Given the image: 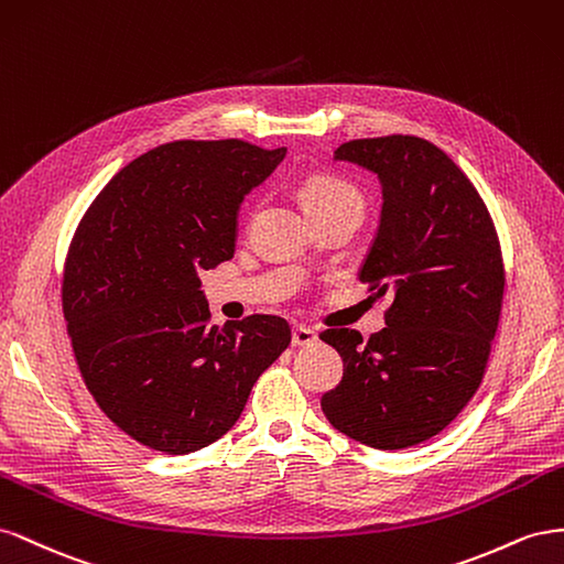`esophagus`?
Wrapping results in <instances>:
<instances>
[{
    "label": "esophagus",
    "mask_w": 564,
    "mask_h": 564,
    "mask_svg": "<svg viewBox=\"0 0 564 564\" xmlns=\"http://www.w3.org/2000/svg\"><path fill=\"white\" fill-rule=\"evenodd\" d=\"M318 340V335L307 326H295L293 328V345L295 347H310Z\"/></svg>",
    "instance_id": "obj_1"
}]
</instances>
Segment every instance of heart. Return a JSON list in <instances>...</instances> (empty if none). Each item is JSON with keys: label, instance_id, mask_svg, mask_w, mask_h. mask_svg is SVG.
<instances>
[{"label": "heart", "instance_id": "heart-1", "mask_svg": "<svg viewBox=\"0 0 564 564\" xmlns=\"http://www.w3.org/2000/svg\"><path fill=\"white\" fill-rule=\"evenodd\" d=\"M300 196L307 213L330 210V207H364L361 193L333 174H314L310 180H304Z\"/></svg>", "mask_w": 564, "mask_h": 564}]
</instances>
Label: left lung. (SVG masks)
<instances>
[{"label":"left lung","instance_id":"left-lung-1","mask_svg":"<svg viewBox=\"0 0 564 564\" xmlns=\"http://www.w3.org/2000/svg\"><path fill=\"white\" fill-rule=\"evenodd\" d=\"M335 160L378 174L380 227L359 281L394 300L368 340L351 328L318 335L345 366L321 409L347 437L394 452L440 434L485 378L506 288L501 243L473 182L434 143L354 139Z\"/></svg>","mask_w":564,"mask_h":564}]
</instances>
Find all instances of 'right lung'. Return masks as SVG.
Masks as SVG:
<instances>
[{
  "instance_id": "right-lung-1",
  "label": "right lung",
  "mask_w": 564,
  "mask_h": 564,
  "mask_svg": "<svg viewBox=\"0 0 564 564\" xmlns=\"http://www.w3.org/2000/svg\"><path fill=\"white\" fill-rule=\"evenodd\" d=\"M285 149L240 139L172 141L94 198L63 269V316L99 409L155 452L217 442L252 384L291 345L281 316L210 326L198 273L234 257L238 207Z\"/></svg>"
}]
</instances>
